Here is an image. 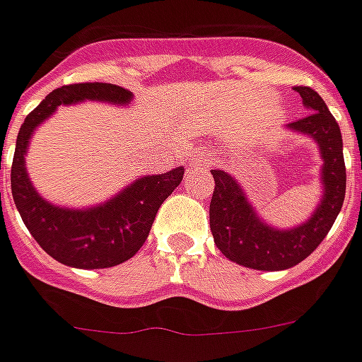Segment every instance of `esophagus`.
<instances>
[{"instance_id":"1","label":"esophagus","mask_w":362,"mask_h":362,"mask_svg":"<svg viewBox=\"0 0 362 362\" xmlns=\"http://www.w3.org/2000/svg\"><path fill=\"white\" fill-rule=\"evenodd\" d=\"M206 164V158L204 156H194V158L191 160V168H194V165H202Z\"/></svg>"}]
</instances>
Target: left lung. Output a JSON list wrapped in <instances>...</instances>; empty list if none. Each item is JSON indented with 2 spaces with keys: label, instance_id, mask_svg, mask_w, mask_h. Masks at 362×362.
<instances>
[{
  "label": "left lung",
  "instance_id": "left-lung-1",
  "mask_svg": "<svg viewBox=\"0 0 362 362\" xmlns=\"http://www.w3.org/2000/svg\"><path fill=\"white\" fill-rule=\"evenodd\" d=\"M294 89L309 112L288 124L286 129L311 137L322 158V198L313 216L292 229H276L259 217L230 173L211 170L216 181L210 204L214 243L227 259L257 271H284L313 254L332 229L346 198L344 143L338 122L317 91L305 86Z\"/></svg>",
  "mask_w": 362,
  "mask_h": 362
}]
</instances>
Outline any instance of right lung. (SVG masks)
<instances>
[{"label": "right lung", "instance_id": "right-lung-1", "mask_svg": "<svg viewBox=\"0 0 362 362\" xmlns=\"http://www.w3.org/2000/svg\"><path fill=\"white\" fill-rule=\"evenodd\" d=\"M132 99V91L112 83L64 86L51 91L21 126L11 165L13 200L36 243L68 267H114L137 254L151 233L160 206L181 183L185 170L179 165L160 175H143L110 200L91 208H62L40 197L30 181L24 162L30 139L37 126L61 105L99 100L124 107Z\"/></svg>", "mask_w": 362, "mask_h": 362}]
</instances>
